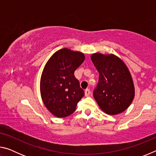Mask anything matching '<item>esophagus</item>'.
Returning <instances> with one entry per match:
<instances>
[{"instance_id": "esophagus-1", "label": "esophagus", "mask_w": 156, "mask_h": 156, "mask_svg": "<svg viewBox=\"0 0 156 156\" xmlns=\"http://www.w3.org/2000/svg\"><path fill=\"white\" fill-rule=\"evenodd\" d=\"M91 94V91L89 89H86L85 91H84V96H89Z\"/></svg>"}]
</instances>
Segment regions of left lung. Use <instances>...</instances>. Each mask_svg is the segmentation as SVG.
<instances>
[{
	"label": "left lung",
	"mask_w": 156,
	"mask_h": 156,
	"mask_svg": "<svg viewBox=\"0 0 156 156\" xmlns=\"http://www.w3.org/2000/svg\"><path fill=\"white\" fill-rule=\"evenodd\" d=\"M91 59L99 72L94 97L100 108L109 115L125 112L135 96L133 79L126 65L113 54L96 53Z\"/></svg>",
	"instance_id": "8db88e82"
}]
</instances>
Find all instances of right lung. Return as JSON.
Segmentation results:
<instances>
[{"mask_svg":"<svg viewBox=\"0 0 156 156\" xmlns=\"http://www.w3.org/2000/svg\"><path fill=\"white\" fill-rule=\"evenodd\" d=\"M84 58L83 53L63 48L55 52L44 66L40 83L41 98L44 106L56 117L72 114L84 96L74 72Z\"/></svg>","mask_w":156,"mask_h":156,"instance_id":"obj_1","label":"right lung"}]
</instances>
